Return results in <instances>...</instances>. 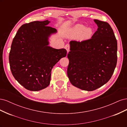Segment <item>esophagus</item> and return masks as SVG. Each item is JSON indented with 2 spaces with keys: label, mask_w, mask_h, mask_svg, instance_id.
<instances>
[{
  "label": "esophagus",
  "mask_w": 127,
  "mask_h": 127,
  "mask_svg": "<svg viewBox=\"0 0 127 127\" xmlns=\"http://www.w3.org/2000/svg\"><path fill=\"white\" fill-rule=\"evenodd\" d=\"M64 48H65V49L67 50V51L68 52L70 51V45L69 44H67L66 45H65Z\"/></svg>",
  "instance_id": "esophagus-1"
}]
</instances>
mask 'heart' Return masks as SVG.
<instances>
[{
    "mask_svg": "<svg viewBox=\"0 0 127 127\" xmlns=\"http://www.w3.org/2000/svg\"><path fill=\"white\" fill-rule=\"evenodd\" d=\"M71 33L75 36H79L82 34L84 38L90 37L92 33V31L90 28H86L85 26L81 24L76 25L71 31Z\"/></svg>",
    "mask_w": 127,
    "mask_h": 127,
    "instance_id": "obj_1",
    "label": "heart"
}]
</instances>
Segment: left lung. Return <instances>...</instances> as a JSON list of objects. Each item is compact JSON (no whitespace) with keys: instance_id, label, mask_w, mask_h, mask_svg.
<instances>
[{"instance_id":"left-lung-1","label":"left lung","mask_w":127,"mask_h":127,"mask_svg":"<svg viewBox=\"0 0 127 127\" xmlns=\"http://www.w3.org/2000/svg\"><path fill=\"white\" fill-rule=\"evenodd\" d=\"M96 31L91 39L70 42L67 75L80 89L92 91L106 84L117 63V41L108 23L94 20Z\"/></svg>"}]
</instances>
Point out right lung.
<instances>
[{"label":"right lung","mask_w":127,"mask_h":127,"mask_svg":"<svg viewBox=\"0 0 127 127\" xmlns=\"http://www.w3.org/2000/svg\"><path fill=\"white\" fill-rule=\"evenodd\" d=\"M49 21H34L22 25L14 37L9 55L11 73L26 89L37 91L50 82L51 70L67 55L64 49L48 46V37L56 29L47 26Z\"/></svg>","instance_id":"right-lung-1"}]
</instances>
